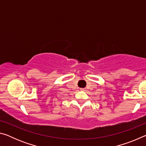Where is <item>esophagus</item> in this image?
<instances>
[{"mask_svg": "<svg viewBox=\"0 0 146 146\" xmlns=\"http://www.w3.org/2000/svg\"><path fill=\"white\" fill-rule=\"evenodd\" d=\"M86 89L85 88H80V91H85Z\"/></svg>", "mask_w": 146, "mask_h": 146, "instance_id": "esophagus-1", "label": "esophagus"}]
</instances>
